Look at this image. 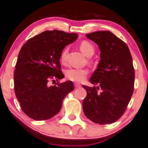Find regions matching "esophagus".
I'll return each instance as SVG.
<instances>
[{
    "label": "esophagus",
    "mask_w": 148,
    "mask_h": 148,
    "mask_svg": "<svg viewBox=\"0 0 148 148\" xmlns=\"http://www.w3.org/2000/svg\"><path fill=\"white\" fill-rule=\"evenodd\" d=\"M74 86H75V87L79 88V87H81V84H79V83H78V82H75L74 83Z\"/></svg>",
    "instance_id": "obj_1"
}]
</instances>
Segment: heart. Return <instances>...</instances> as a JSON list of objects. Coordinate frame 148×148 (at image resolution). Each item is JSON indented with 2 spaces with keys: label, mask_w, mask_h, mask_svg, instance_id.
<instances>
[{
  "label": "heart",
  "mask_w": 148,
  "mask_h": 148,
  "mask_svg": "<svg viewBox=\"0 0 148 148\" xmlns=\"http://www.w3.org/2000/svg\"><path fill=\"white\" fill-rule=\"evenodd\" d=\"M79 49L81 52L87 56H92L94 53V47L91 42L87 40H83L79 44ZM68 49H65L61 54L60 59L62 63H64L66 59ZM88 73L87 71L85 69H69L66 70L65 75L66 78L74 82H82L85 79Z\"/></svg>",
  "instance_id": "obj_1"
}]
</instances>
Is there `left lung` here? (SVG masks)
Masks as SVG:
<instances>
[{"instance_id": "left-lung-1", "label": "left lung", "mask_w": 148, "mask_h": 148, "mask_svg": "<svg viewBox=\"0 0 148 148\" xmlns=\"http://www.w3.org/2000/svg\"><path fill=\"white\" fill-rule=\"evenodd\" d=\"M86 36L98 45L101 60L89 79L98 87L82 86L87 91L83 111L94 123H113L125 112L134 92L132 55L127 44L110 31H96Z\"/></svg>"}]
</instances>
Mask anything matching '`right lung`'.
<instances>
[{
    "mask_svg": "<svg viewBox=\"0 0 148 148\" xmlns=\"http://www.w3.org/2000/svg\"><path fill=\"white\" fill-rule=\"evenodd\" d=\"M77 34L45 31L28 40L19 51L14 73V92L21 110L35 120L49 119L59 112L73 82L49 86V80L64 78L60 56L64 48L77 39Z\"/></svg>",
    "mask_w": 148,
    "mask_h": 148,
    "instance_id": "add662e5",
    "label": "right lung"
}]
</instances>
